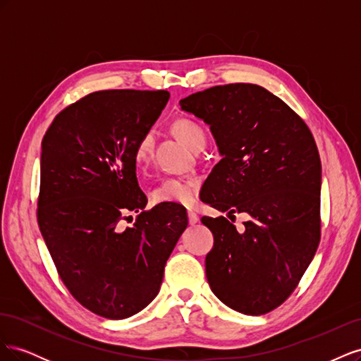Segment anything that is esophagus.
Returning a JSON list of instances; mask_svg holds the SVG:
<instances>
[{
	"instance_id": "obj_1",
	"label": "esophagus",
	"mask_w": 361,
	"mask_h": 361,
	"mask_svg": "<svg viewBox=\"0 0 361 361\" xmlns=\"http://www.w3.org/2000/svg\"><path fill=\"white\" fill-rule=\"evenodd\" d=\"M197 221H199L197 214H194L192 211H188V223H190L191 226H194V224H197Z\"/></svg>"
}]
</instances>
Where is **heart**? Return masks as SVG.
<instances>
[{
	"label": "heart",
	"instance_id": "b5f03b06",
	"mask_svg": "<svg viewBox=\"0 0 361 361\" xmlns=\"http://www.w3.org/2000/svg\"><path fill=\"white\" fill-rule=\"evenodd\" d=\"M173 133L183 145H187L191 150L199 149L206 145L204 129L191 118H176L171 125ZM152 146H154V135L150 133L145 134L137 141L134 150V159L138 169H143L150 159ZM200 182L197 178H166L162 179L152 191V200L155 203H170L191 206L197 199Z\"/></svg>",
	"mask_w": 361,
	"mask_h": 361
}]
</instances>
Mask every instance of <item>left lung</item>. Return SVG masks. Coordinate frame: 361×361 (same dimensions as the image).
Segmentation results:
<instances>
[{
	"label": "left lung",
	"mask_w": 361,
	"mask_h": 361,
	"mask_svg": "<svg viewBox=\"0 0 361 361\" xmlns=\"http://www.w3.org/2000/svg\"><path fill=\"white\" fill-rule=\"evenodd\" d=\"M211 126L223 157L203 202L248 214L244 232L226 216H203L214 235L207 283L227 307L265 314L285 302L321 239V159L304 120L256 84L215 85L179 102Z\"/></svg>",
	"instance_id": "8db88e82"
}]
</instances>
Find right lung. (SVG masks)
<instances>
[{"instance_id": "right-lung-1", "label": "right lung", "mask_w": 361, "mask_h": 361, "mask_svg": "<svg viewBox=\"0 0 361 361\" xmlns=\"http://www.w3.org/2000/svg\"><path fill=\"white\" fill-rule=\"evenodd\" d=\"M169 97L166 90L94 92L59 113L42 140L40 233L73 298L108 319L129 318L157 297L188 226L180 206L145 211L137 182V141ZM129 212L140 214L123 229Z\"/></svg>"}]
</instances>
